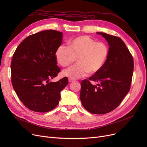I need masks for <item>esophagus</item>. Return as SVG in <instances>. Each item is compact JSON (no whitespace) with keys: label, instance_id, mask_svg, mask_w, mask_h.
<instances>
[{"label":"esophagus","instance_id":"esophagus-1","mask_svg":"<svg viewBox=\"0 0 147 147\" xmlns=\"http://www.w3.org/2000/svg\"><path fill=\"white\" fill-rule=\"evenodd\" d=\"M68 81H69V82H74V80L73 79H68Z\"/></svg>","mask_w":147,"mask_h":147}]
</instances>
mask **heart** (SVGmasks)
<instances>
[{
  "instance_id": "heart-1",
  "label": "heart",
  "mask_w": 147,
  "mask_h": 147,
  "mask_svg": "<svg viewBox=\"0 0 147 147\" xmlns=\"http://www.w3.org/2000/svg\"><path fill=\"white\" fill-rule=\"evenodd\" d=\"M68 48L59 46L55 57L62 67H67L77 58V63L63 71V75L72 79L86 76L89 73L94 74L101 69L107 60L109 50L103 42H96L87 36H82L69 40Z\"/></svg>"
}]
</instances>
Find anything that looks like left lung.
<instances>
[{"label": "left lung", "mask_w": 147, "mask_h": 147, "mask_svg": "<svg viewBox=\"0 0 147 147\" xmlns=\"http://www.w3.org/2000/svg\"><path fill=\"white\" fill-rule=\"evenodd\" d=\"M109 45V54L103 67L81 82L80 98L84 109L92 114H104L120 105L129 92L134 71V59L119 37L97 32ZM99 82L97 86L90 80Z\"/></svg>", "instance_id": "1"}]
</instances>
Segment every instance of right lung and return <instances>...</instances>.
I'll return each mask as SVG.
<instances>
[{
	"label": "right lung",
	"instance_id": "1",
	"mask_svg": "<svg viewBox=\"0 0 147 147\" xmlns=\"http://www.w3.org/2000/svg\"><path fill=\"white\" fill-rule=\"evenodd\" d=\"M63 35L52 30L30 35L13 53L11 65L12 86L21 101L30 110L46 113L55 109L61 91L68 83L67 77L50 82L60 71L55 53L62 43Z\"/></svg>",
	"mask_w": 147,
	"mask_h": 147
}]
</instances>
